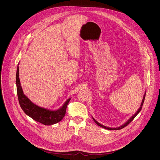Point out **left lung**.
<instances>
[{
    "instance_id": "obj_1",
    "label": "left lung",
    "mask_w": 160,
    "mask_h": 160,
    "mask_svg": "<svg viewBox=\"0 0 160 160\" xmlns=\"http://www.w3.org/2000/svg\"><path fill=\"white\" fill-rule=\"evenodd\" d=\"M145 93H146V92H145V94H144V95H143V99H142V103H141V105H140V107L138 109V110L137 111V112L135 113V114H134L133 116H132L124 124H122V126H119V127H118V128H109V127H107V126H103V125H102V124H101L100 123H99L98 122H97L93 117H92V119H93V120L94 121V122L98 126H100V127H102V128H104V129H108V130H119V129H122V128H124V127H126V126H128V124H129L135 118H136V116H137V114L139 113V112H140V110H142V106H143V102H144V100H145Z\"/></svg>"
}]
</instances>
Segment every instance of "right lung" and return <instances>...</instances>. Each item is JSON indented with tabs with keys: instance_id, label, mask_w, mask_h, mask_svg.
<instances>
[{
	"instance_id": "obj_1",
	"label": "right lung",
	"mask_w": 160,
	"mask_h": 160,
	"mask_svg": "<svg viewBox=\"0 0 160 160\" xmlns=\"http://www.w3.org/2000/svg\"><path fill=\"white\" fill-rule=\"evenodd\" d=\"M16 84L20 107L23 112L32 119L44 125L50 126L60 122L63 118L66 113V109L71 98H68L65 102L61 108L57 110H50L36 105L23 93L19 78L18 67H17L16 74Z\"/></svg>"
}]
</instances>
